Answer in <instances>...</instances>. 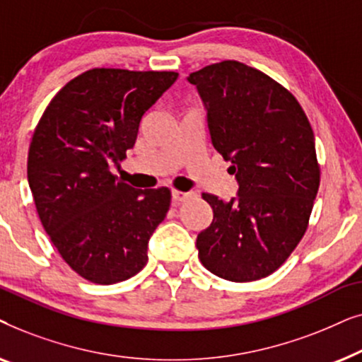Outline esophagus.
<instances>
[{
    "instance_id": "1",
    "label": "esophagus",
    "mask_w": 362,
    "mask_h": 362,
    "mask_svg": "<svg viewBox=\"0 0 362 362\" xmlns=\"http://www.w3.org/2000/svg\"><path fill=\"white\" fill-rule=\"evenodd\" d=\"M191 194L189 192H181V191H171V201H173V206H177L181 204L182 201L189 199Z\"/></svg>"
}]
</instances>
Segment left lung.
I'll return each mask as SVG.
<instances>
[{
	"label": "left lung",
	"mask_w": 362,
	"mask_h": 362,
	"mask_svg": "<svg viewBox=\"0 0 362 362\" xmlns=\"http://www.w3.org/2000/svg\"><path fill=\"white\" fill-rule=\"evenodd\" d=\"M211 143L235 175L230 201L202 194L214 212L197 235L201 264L230 281L274 274L308 227L320 187L315 135L303 108L264 72L222 61L192 72Z\"/></svg>",
	"instance_id": "left-lung-1"
}]
</instances>
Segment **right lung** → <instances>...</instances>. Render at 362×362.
<instances>
[{
    "label": "right lung",
    "instance_id": "add662e5",
    "mask_svg": "<svg viewBox=\"0 0 362 362\" xmlns=\"http://www.w3.org/2000/svg\"><path fill=\"white\" fill-rule=\"evenodd\" d=\"M176 78V72L92 69L57 92L34 130L28 181L39 219L67 265L92 284L136 275L170 209L168 187L135 189L110 166L120 165L143 115Z\"/></svg>",
    "mask_w": 362,
    "mask_h": 362
}]
</instances>
